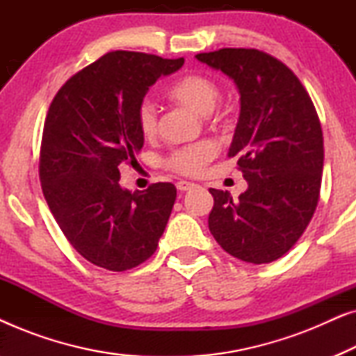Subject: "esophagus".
<instances>
[{
	"label": "esophagus",
	"instance_id": "obj_1",
	"mask_svg": "<svg viewBox=\"0 0 356 356\" xmlns=\"http://www.w3.org/2000/svg\"><path fill=\"white\" fill-rule=\"evenodd\" d=\"M194 188V183H189V181H184V179H181V181L177 183V189L178 191H188V189Z\"/></svg>",
	"mask_w": 356,
	"mask_h": 356
}]
</instances>
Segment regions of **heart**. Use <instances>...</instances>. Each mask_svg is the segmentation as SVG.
Returning a JSON list of instances; mask_svg holds the SVG:
<instances>
[{
  "instance_id": "1",
  "label": "heart",
  "mask_w": 356,
  "mask_h": 356,
  "mask_svg": "<svg viewBox=\"0 0 356 356\" xmlns=\"http://www.w3.org/2000/svg\"><path fill=\"white\" fill-rule=\"evenodd\" d=\"M167 95L186 108L206 115L216 106L220 90L212 77L199 74V72H188L170 84ZM136 121H138L139 131L145 138H154L157 134V111L150 102H140L138 111H136ZM216 155L217 145L212 140H201V143L172 150L165 159V167L179 175H186V177H197Z\"/></svg>"
}]
</instances>
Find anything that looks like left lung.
Returning <instances> with one entry per match:
<instances>
[{
  "instance_id": "8db88e82",
  "label": "left lung",
  "mask_w": 356,
  "mask_h": 356,
  "mask_svg": "<svg viewBox=\"0 0 356 356\" xmlns=\"http://www.w3.org/2000/svg\"><path fill=\"white\" fill-rule=\"evenodd\" d=\"M196 58L230 76L241 95L228 157H238L248 189L238 199L209 189V230L233 257L272 262L300 240L318 207L324 163L318 111L293 71L269 53L222 48Z\"/></svg>"
}]
</instances>
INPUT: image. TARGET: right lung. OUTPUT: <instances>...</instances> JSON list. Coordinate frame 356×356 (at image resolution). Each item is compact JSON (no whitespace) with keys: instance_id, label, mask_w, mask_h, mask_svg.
Listing matches in <instances>:
<instances>
[{"instance_id":"1","label":"right lung","mask_w":356,"mask_h":356,"mask_svg":"<svg viewBox=\"0 0 356 356\" xmlns=\"http://www.w3.org/2000/svg\"><path fill=\"white\" fill-rule=\"evenodd\" d=\"M184 60L110 51L67 79L48 108L40 145L42 191L66 240L92 264L123 272L154 254L177 188L131 193L121 165H134L144 136L136 111L149 87Z\"/></svg>"}]
</instances>
